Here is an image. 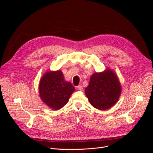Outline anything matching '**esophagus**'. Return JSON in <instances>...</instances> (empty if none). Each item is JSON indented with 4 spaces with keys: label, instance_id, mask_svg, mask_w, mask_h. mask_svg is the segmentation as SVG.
<instances>
[{
    "label": "esophagus",
    "instance_id": "34e87169",
    "mask_svg": "<svg viewBox=\"0 0 153 153\" xmlns=\"http://www.w3.org/2000/svg\"><path fill=\"white\" fill-rule=\"evenodd\" d=\"M77 89H78V90H80V91H83V87H82V86L81 85H78L77 87Z\"/></svg>",
    "mask_w": 153,
    "mask_h": 153
}]
</instances>
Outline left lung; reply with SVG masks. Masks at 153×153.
Masks as SVG:
<instances>
[{
    "mask_svg": "<svg viewBox=\"0 0 153 153\" xmlns=\"http://www.w3.org/2000/svg\"><path fill=\"white\" fill-rule=\"evenodd\" d=\"M122 87L114 71L107 69L95 72L90 78L85 93L91 105L95 108L104 110L111 108L118 102Z\"/></svg>",
    "mask_w": 153,
    "mask_h": 153,
    "instance_id": "obj_1",
    "label": "left lung"
}]
</instances>
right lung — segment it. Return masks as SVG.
Segmentation results:
<instances>
[{
  "instance_id": "add662e5",
  "label": "right lung",
  "mask_w": 153,
  "mask_h": 153,
  "mask_svg": "<svg viewBox=\"0 0 153 153\" xmlns=\"http://www.w3.org/2000/svg\"><path fill=\"white\" fill-rule=\"evenodd\" d=\"M74 91L72 84L64 80L60 70L46 72L39 84V93L42 101L54 110L65 105Z\"/></svg>"
}]
</instances>
